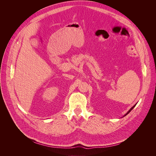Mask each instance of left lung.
I'll return each instance as SVG.
<instances>
[{
  "instance_id": "1",
  "label": "left lung",
  "mask_w": 156,
  "mask_h": 156,
  "mask_svg": "<svg viewBox=\"0 0 156 156\" xmlns=\"http://www.w3.org/2000/svg\"><path fill=\"white\" fill-rule=\"evenodd\" d=\"M136 105V104H135V105H133V107H131V108H130V109H129V111H127V113H126V115H124V116H126V115H127V114H129V112H130V111H131V110H132V109H133V108H134V107H135V105ZM124 116H123V117H124Z\"/></svg>"
}]
</instances>
